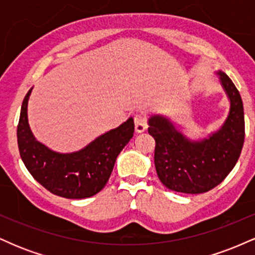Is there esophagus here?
I'll return each instance as SVG.
<instances>
[{
  "label": "esophagus",
  "mask_w": 255,
  "mask_h": 255,
  "mask_svg": "<svg viewBox=\"0 0 255 255\" xmlns=\"http://www.w3.org/2000/svg\"><path fill=\"white\" fill-rule=\"evenodd\" d=\"M134 124H135L136 133H142L147 128V119H146L144 114H137L134 118Z\"/></svg>",
  "instance_id": "34e87169"
}]
</instances>
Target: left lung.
<instances>
[{
    "label": "left lung",
    "mask_w": 255,
    "mask_h": 255,
    "mask_svg": "<svg viewBox=\"0 0 255 255\" xmlns=\"http://www.w3.org/2000/svg\"><path fill=\"white\" fill-rule=\"evenodd\" d=\"M230 108L223 125L206 137L192 140L164 115L148 118V133L156 141L154 165L160 182L171 191L200 194L218 186L238 163L245 141L241 96L231 79L217 71Z\"/></svg>",
    "instance_id": "obj_1"
}]
</instances>
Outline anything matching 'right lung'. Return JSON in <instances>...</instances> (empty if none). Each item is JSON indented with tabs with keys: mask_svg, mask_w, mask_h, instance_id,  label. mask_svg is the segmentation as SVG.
Instances as JSON below:
<instances>
[{
	"mask_svg": "<svg viewBox=\"0 0 255 255\" xmlns=\"http://www.w3.org/2000/svg\"><path fill=\"white\" fill-rule=\"evenodd\" d=\"M32 89L25 96L17 125L20 157L30 174L52 194L67 199H85L104 188L116 158L134 133V120L129 118L119 127L96 137L81 150L61 153L38 141L27 118V104Z\"/></svg>",
	"mask_w": 255,
	"mask_h": 255,
	"instance_id": "right-lung-1",
	"label": "right lung"
}]
</instances>
